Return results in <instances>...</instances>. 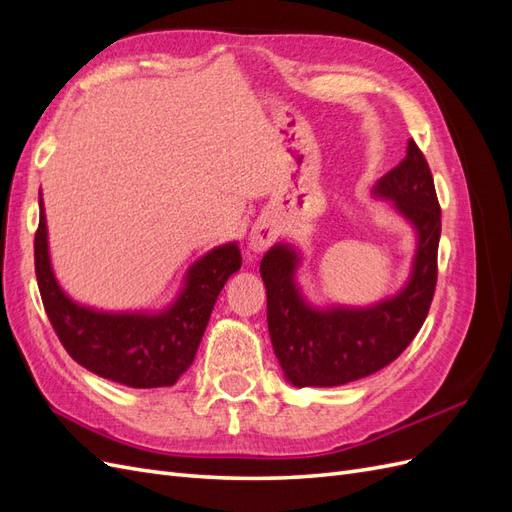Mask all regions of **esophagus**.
<instances>
[{
  "mask_svg": "<svg viewBox=\"0 0 512 512\" xmlns=\"http://www.w3.org/2000/svg\"><path fill=\"white\" fill-rule=\"evenodd\" d=\"M275 239H277V228L267 220H260L252 228L250 239H247V245H250L252 254H262V252L269 250V247L275 243Z\"/></svg>",
  "mask_w": 512,
  "mask_h": 512,
  "instance_id": "34e87169",
  "label": "esophagus"
}]
</instances>
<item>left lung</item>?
Instances as JSON below:
<instances>
[{
	"label": "left lung",
	"instance_id": "obj_1",
	"mask_svg": "<svg viewBox=\"0 0 512 512\" xmlns=\"http://www.w3.org/2000/svg\"><path fill=\"white\" fill-rule=\"evenodd\" d=\"M374 194L391 200L418 235L412 275L395 297L359 309H316L294 284L299 254L292 245H273L260 262L271 344L294 386H339L376 374L410 346L429 314L442 211L429 164L412 138L406 158L376 183Z\"/></svg>",
	"mask_w": 512,
	"mask_h": 512
}]
</instances>
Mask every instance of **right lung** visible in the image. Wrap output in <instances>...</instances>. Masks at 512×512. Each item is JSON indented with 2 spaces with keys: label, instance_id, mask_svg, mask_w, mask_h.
Masks as SVG:
<instances>
[{
  "label": "right lung",
  "instance_id": "add662e5",
  "mask_svg": "<svg viewBox=\"0 0 512 512\" xmlns=\"http://www.w3.org/2000/svg\"><path fill=\"white\" fill-rule=\"evenodd\" d=\"M34 260L46 316L66 352L96 376L132 389L179 380L194 361L220 290L241 269L239 245L226 243L194 262L177 301L160 314H108L76 305L51 269L42 196Z\"/></svg>",
  "mask_w": 512,
  "mask_h": 512
}]
</instances>
